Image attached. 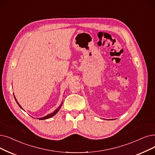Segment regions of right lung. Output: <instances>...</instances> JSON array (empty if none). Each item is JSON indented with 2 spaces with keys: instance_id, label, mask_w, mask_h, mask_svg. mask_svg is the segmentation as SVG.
Segmentation results:
<instances>
[{
  "instance_id": "1",
  "label": "right lung",
  "mask_w": 155,
  "mask_h": 155,
  "mask_svg": "<svg viewBox=\"0 0 155 155\" xmlns=\"http://www.w3.org/2000/svg\"><path fill=\"white\" fill-rule=\"evenodd\" d=\"M14 97H15V100H16V103H17V104L19 105V106L21 107V108L22 109V110H23L22 107H21V106L19 105V104L18 103V101H17V100H16V97H15V96H14ZM62 104H63V102H62V103L61 104V105H60L58 108L54 111V112H52V113H50V114H49V115H46V116H45V117H42V118H39V120H45V119H48V118H51L52 117H53V116H54L59 111V110H60V108H61V106H62Z\"/></svg>"
}]
</instances>
